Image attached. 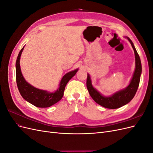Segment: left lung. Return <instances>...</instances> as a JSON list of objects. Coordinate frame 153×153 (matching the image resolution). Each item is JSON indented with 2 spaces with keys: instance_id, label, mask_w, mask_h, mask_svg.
<instances>
[{
  "instance_id": "obj_1",
  "label": "left lung",
  "mask_w": 153,
  "mask_h": 153,
  "mask_svg": "<svg viewBox=\"0 0 153 153\" xmlns=\"http://www.w3.org/2000/svg\"><path fill=\"white\" fill-rule=\"evenodd\" d=\"M130 42L134 50L135 58V69L129 85L124 89L115 92L112 95L105 96L97 91L92 85L89 74H87V88L92 98L96 103L106 108L115 109L128 104L135 96L139 85L142 73V64L139 55L135 48L132 41L128 37H125Z\"/></svg>"
}]
</instances>
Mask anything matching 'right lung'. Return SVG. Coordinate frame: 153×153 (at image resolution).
I'll return each instance as SVG.
<instances>
[{"label":"right lung","mask_w":153,"mask_h":153,"mask_svg":"<svg viewBox=\"0 0 153 153\" xmlns=\"http://www.w3.org/2000/svg\"><path fill=\"white\" fill-rule=\"evenodd\" d=\"M24 47L22 48L16 62V80L18 89L22 98L29 103L39 108H47L57 103L62 99L68 82L75 75L78 69L69 71L62 78L57 91L51 92L36 88L29 84L21 71L20 60Z\"/></svg>","instance_id":"right-lung-1"}]
</instances>
